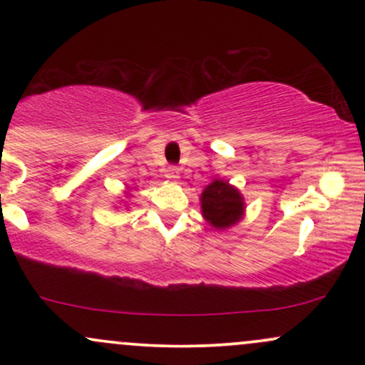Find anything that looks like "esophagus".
<instances>
[{
	"mask_svg": "<svg viewBox=\"0 0 365 365\" xmlns=\"http://www.w3.org/2000/svg\"><path fill=\"white\" fill-rule=\"evenodd\" d=\"M165 177L171 180V182H177V180L180 178V170L177 168V166H168V168H166Z\"/></svg>",
	"mask_w": 365,
	"mask_h": 365,
	"instance_id": "34e87169",
	"label": "esophagus"
}]
</instances>
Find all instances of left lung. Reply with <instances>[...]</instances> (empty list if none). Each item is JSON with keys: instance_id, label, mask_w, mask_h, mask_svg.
I'll list each match as a JSON object with an SVG mask.
<instances>
[{"instance_id": "left-lung-1", "label": "left lung", "mask_w": 365, "mask_h": 365, "mask_svg": "<svg viewBox=\"0 0 365 365\" xmlns=\"http://www.w3.org/2000/svg\"><path fill=\"white\" fill-rule=\"evenodd\" d=\"M202 216L216 230H226L242 220L245 211L244 197L225 180L216 178L200 194Z\"/></svg>"}]
</instances>
